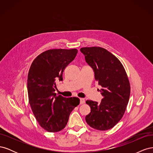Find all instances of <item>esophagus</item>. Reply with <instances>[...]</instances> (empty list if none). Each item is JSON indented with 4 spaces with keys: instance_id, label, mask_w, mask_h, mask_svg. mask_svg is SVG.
I'll use <instances>...</instances> for the list:
<instances>
[{
    "instance_id": "1",
    "label": "esophagus",
    "mask_w": 153,
    "mask_h": 153,
    "mask_svg": "<svg viewBox=\"0 0 153 153\" xmlns=\"http://www.w3.org/2000/svg\"><path fill=\"white\" fill-rule=\"evenodd\" d=\"M85 103V99L84 98H80V104L82 105Z\"/></svg>"
}]
</instances>
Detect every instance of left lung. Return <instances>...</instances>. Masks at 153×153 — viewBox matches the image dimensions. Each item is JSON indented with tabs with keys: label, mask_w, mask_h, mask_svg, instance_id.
Returning <instances> with one entry per match:
<instances>
[{
	"label": "left lung",
	"mask_w": 153,
	"mask_h": 153,
	"mask_svg": "<svg viewBox=\"0 0 153 153\" xmlns=\"http://www.w3.org/2000/svg\"><path fill=\"white\" fill-rule=\"evenodd\" d=\"M80 51L93 69L95 80L102 87L100 103L86 101L91 112L85 116V121L98 130H108L121 119L126 109L130 95L127 74L119 60L103 48L84 47Z\"/></svg>",
	"instance_id": "1"
}]
</instances>
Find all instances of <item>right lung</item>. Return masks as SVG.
Wrapping results in <instances>:
<instances>
[{
	"label": "right lung",
	"instance_id": "add662e5",
	"mask_svg": "<svg viewBox=\"0 0 153 153\" xmlns=\"http://www.w3.org/2000/svg\"><path fill=\"white\" fill-rule=\"evenodd\" d=\"M76 49H52L32 62L27 78L29 102L40 126L48 132L65 128L71 111L80 104L76 97L55 93L56 82L62 80L64 69L75 58Z\"/></svg>",
	"mask_w": 153,
	"mask_h": 153
}]
</instances>
